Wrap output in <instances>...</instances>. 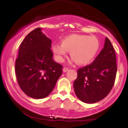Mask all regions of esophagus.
Wrapping results in <instances>:
<instances>
[{
  "label": "esophagus",
  "mask_w": 128,
  "mask_h": 128,
  "mask_svg": "<svg viewBox=\"0 0 128 128\" xmlns=\"http://www.w3.org/2000/svg\"><path fill=\"white\" fill-rule=\"evenodd\" d=\"M68 70V68H67V67H64V68H63V72H67Z\"/></svg>",
  "instance_id": "esophagus-1"
}]
</instances>
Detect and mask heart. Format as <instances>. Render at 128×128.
I'll return each mask as SVG.
<instances>
[{
    "mask_svg": "<svg viewBox=\"0 0 128 128\" xmlns=\"http://www.w3.org/2000/svg\"><path fill=\"white\" fill-rule=\"evenodd\" d=\"M100 48L99 40L95 36L72 34L61 40V44H54L52 50L57 60L64 61L67 52H70L72 61L80 65H87L94 59Z\"/></svg>",
    "mask_w": 128,
    "mask_h": 128,
    "instance_id": "obj_1",
    "label": "heart"
}]
</instances>
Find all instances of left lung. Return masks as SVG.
Wrapping results in <instances>:
<instances>
[{"label": "left lung", "instance_id": "1", "mask_svg": "<svg viewBox=\"0 0 128 128\" xmlns=\"http://www.w3.org/2000/svg\"><path fill=\"white\" fill-rule=\"evenodd\" d=\"M117 63L114 49L106 37L104 49L92 64L78 70L74 92L82 102L94 104L105 98L116 80Z\"/></svg>", "mask_w": 128, "mask_h": 128}]
</instances>
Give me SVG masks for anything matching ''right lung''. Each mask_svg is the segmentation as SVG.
<instances>
[{"mask_svg":"<svg viewBox=\"0 0 128 128\" xmlns=\"http://www.w3.org/2000/svg\"><path fill=\"white\" fill-rule=\"evenodd\" d=\"M51 43L38 28L27 35L19 48L15 65L17 82L22 91L34 99L50 94L62 74V66L53 60Z\"/></svg>","mask_w":128,"mask_h":128,"instance_id":"add662e5","label":"right lung"}]
</instances>
